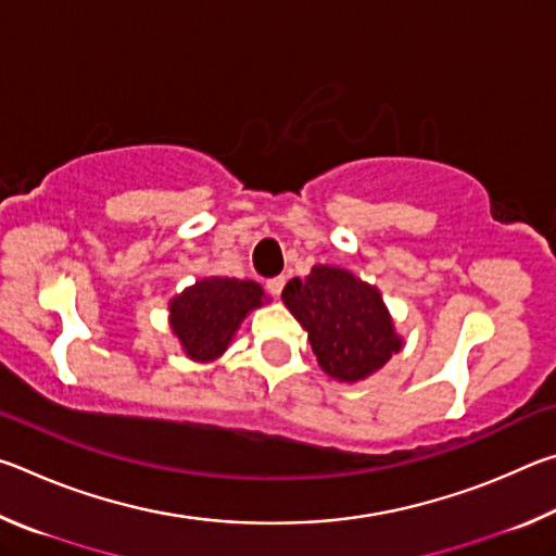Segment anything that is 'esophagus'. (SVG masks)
I'll return each instance as SVG.
<instances>
[{"mask_svg": "<svg viewBox=\"0 0 556 556\" xmlns=\"http://www.w3.org/2000/svg\"><path fill=\"white\" fill-rule=\"evenodd\" d=\"M287 285V277H275V279H267V291L271 296H279L281 289Z\"/></svg>", "mask_w": 556, "mask_h": 556, "instance_id": "esophagus-1", "label": "esophagus"}]
</instances>
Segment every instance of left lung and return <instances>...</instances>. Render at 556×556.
Segmentation results:
<instances>
[{
  "mask_svg": "<svg viewBox=\"0 0 556 556\" xmlns=\"http://www.w3.org/2000/svg\"><path fill=\"white\" fill-rule=\"evenodd\" d=\"M281 301L304 326L318 365L336 382L368 380L404 345L380 289L345 267L314 265L304 279L289 281Z\"/></svg>",
  "mask_w": 556,
  "mask_h": 556,
  "instance_id": "left-lung-1",
  "label": "left lung"
}]
</instances>
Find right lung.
<instances>
[{
    "label": "right lung",
    "instance_id": "obj_1",
    "mask_svg": "<svg viewBox=\"0 0 556 556\" xmlns=\"http://www.w3.org/2000/svg\"><path fill=\"white\" fill-rule=\"evenodd\" d=\"M269 304L257 281L203 277L168 301V328L193 363H213L228 351L250 312Z\"/></svg>",
    "mask_w": 556,
    "mask_h": 556
}]
</instances>
